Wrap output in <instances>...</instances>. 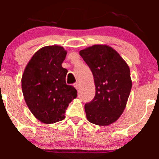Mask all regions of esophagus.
Returning a JSON list of instances; mask_svg holds the SVG:
<instances>
[{
	"mask_svg": "<svg viewBox=\"0 0 159 159\" xmlns=\"http://www.w3.org/2000/svg\"><path fill=\"white\" fill-rule=\"evenodd\" d=\"M80 86H81V84H80L79 82H76V83L74 84V87H75V88L77 89V90H78V89L80 88Z\"/></svg>",
	"mask_w": 159,
	"mask_h": 159,
	"instance_id": "esophagus-1",
	"label": "esophagus"
}]
</instances>
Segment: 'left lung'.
<instances>
[{
    "label": "left lung",
    "instance_id": "obj_1",
    "mask_svg": "<svg viewBox=\"0 0 159 159\" xmlns=\"http://www.w3.org/2000/svg\"><path fill=\"white\" fill-rule=\"evenodd\" d=\"M94 78L96 94L84 106L89 122L108 125L120 118L132 89L130 69L118 52L107 45H93L80 51Z\"/></svg>",
    "mask_w": 159,
    "mask_h": 159
}]
</instances>
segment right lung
Returning <instances> with one entry per match:
<instances>
[{
	"label": "right lung",
	"instance_id": "add662e5",
	"mask_svg": "<svg viewBox=\"0 0 159 159\" xmlns=\"http://www.w3.org/2000/svg\"><path fill=\"white\" fill-rule=\"evenodd\" d=\"M67 52L60 45L39 49L25 67L21 89L33 115L45 124L63 120L69 104L77 97L73 86L67 85L68 72L62 67Z\"/></svg>",
	"mask_w": 159,
	"mask_h": 159
}]
</instances>
